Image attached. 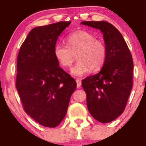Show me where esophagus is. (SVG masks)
<instances>
[{
  "label": "esophagus",
  "mask_w": 146,
  "mask_h": 146,
  "mask_svg": "<svg viewBox=\"0 0 146 146\" xmlns=\"http://www.w3.org/2000/svg\"><path fill=\"white\" fill-rule=\"evenodd\" d=\"M76 82H77V88H79L80 86H81V82L79 79H76Z\"/></svg>",
  "instance_id": "34e87169"
}]
</instances>
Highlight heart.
<instances>
[{"instance_id": "heart-1", "label": "heart", "mask_w": 146, "mask_h": 146, "mask_svg": "<svg viewBox=\"0 0 146 146\" xmlns=\"http://www.w3.org/2000/svg\"><path fill=\"white\" fill-rule=\"evenodd\" d=\"M66 46L56 44L54 48V56L62 67L71 66L76 59L78 60L72 68L71 74L82 77L100 70L107 59V48L102 41L95 39L92 34L85 30H78L68 35Z\"/></svg>"}]
</instances>
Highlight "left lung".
<instances>
[{
    "mask_svg": "<svg viewBox=\"0 0 146 146\" xmlns=\"http://www.w3.org/2000/svg\"><path fill=\"white\" fill-rule=\"evenodd\" d=\"M82 25L100 29L107 48V59L100 71L82 80L91 115L109 123L123 113L133 87V62L120 32L105 21H84Z\"/></svg>",
    "mask_w": 146,
    "mask_h": 146,
    "instance_id": "1",
    "label": "left lung"
}]
</instances>
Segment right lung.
Here are the masks:
<instances>
[{"instance_id":"add662e5","label":"right lung","mask_w":146,"mask_h":146,"mask_svg":"<svg viewBox=\"0 0 146 146\" xmlns=\"http://www.w3.org/2000/svg\"><path fill=\"white\" fill-rule=\"evenodd\" d=\"M70 23L32 29L17 56L16 88L23 109L46 127L54 128L62 121L77 85L54 56L58 36Z\"/></svg>"}]
</instances>
